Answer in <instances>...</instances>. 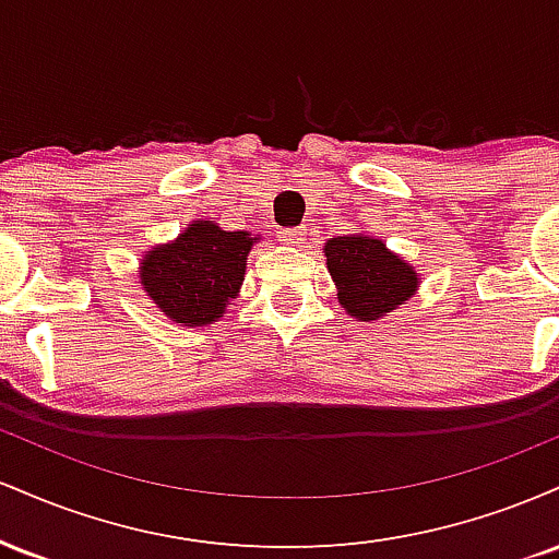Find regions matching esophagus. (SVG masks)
<instances>
[{
    "instance_id": "esophagus-1",
    "label": "esophagus",
    "mask_w": 559,
    "mask_h": 559,
    "mask_svg": "<svg viewBox=\"0 0 559 559\" xmlns=\"http://www.w3.org/2000/svg\"><path fill=\"white\" fill-rule=\"evenodd\" d=\"M305 236H307L305 228H284L278 234V239L284 241L286 247H301V243H305Z\"/></svg>"
}]
</instances>
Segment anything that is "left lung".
I'll return each instance as SVG.
<instances>
[{
  "mask_svg": "<svg viewBox=\"0 0 559 559\" xmlns=\"http://www.w3.org/2000/svg\"><path fill=\"white\" fill-rule=\"evenodd\" d=\"M338 305L360 323L389 316L418 292V271L370 234H346L323 247Z\"/></svg>",
  "mask_w": 559,
  "mask_h": 559,
  "instance_id": "8db88e82",
  "label": "left lung"
}]
</instances>
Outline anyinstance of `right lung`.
Listing matches in <instances>:
<instances>
[{"mask_svg": "<svg viewBox=\"0 0 559 559\" xmlns=\"http://www.w3.org/2000/svg\"><path fill=\"white\" fill-rule=\"evenodd\" d=\"M260 236L223 230L215 221H191L168 243H157L139 262V284L173 323L202 329L226 316L239 297L247 258Z\"/></svg>", "mask_w": 559, "mask_h": 559, "instance_id": "right-lung-1", "label": "right lung"}]
</instances>
